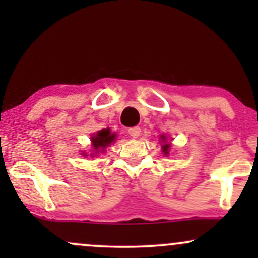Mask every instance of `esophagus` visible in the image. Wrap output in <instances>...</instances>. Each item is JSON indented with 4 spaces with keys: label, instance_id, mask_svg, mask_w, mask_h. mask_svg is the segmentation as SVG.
Instances as JSON below:
<instances>
[{
    "label": "esophagus",
    "instance_id": "obj_1",
    "mask_svg": "<svg viewBox=\"0 0 258 258\" xmlns=\"http://www.w3.org/2000/svg\"><path fill=\"white\" fill-rule=\"evenodd\" d=\"M128 133L132 138H137V137H139V135H141V127H138V126L130 127Z\"/></svg>",
    "mask_w": 258,
    "mask_h": 258
}]
</instances>
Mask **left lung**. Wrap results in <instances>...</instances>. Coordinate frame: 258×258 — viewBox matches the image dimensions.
<instances>
[{"instance_id":"obj_1","label":"left lung","mask_w":258,"mask_h":258,"mask_svg":"<svg viewBox=\"0 0 258 258\" xmlns=\"http://www.w3.org/2000/svg\"><path fill=\"white\" fill-rule=\"evenodd\" d=\"M161 138L164 139V141H165V137H164V136H162ZM170 147H171L170 144H167V143H166V144H164V146H162V149H164V153H165V154H167V153H168V149H170Z\"/></svg>"}]
</instances>
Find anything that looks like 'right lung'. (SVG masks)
Wrapping results in <instances>:
<instances>
[{
  "label": "right lung",
  "mask_w": 258,
  "mask_h": 258,
  "mask_svg": "<svg viewBox=\"0 0 258 258\" xmlns=\"http://www.w3.org/2000/svg\"><path fill=\"white\" fill-rule=\"evenodd\" d=\"M115 139V133H111L110 130H102L92 138V143H93V148L94 150H99V149H104L106 146L111 143L112 141Z\"/></svg>",
  "instance_id": "1"
}]
</instances>
